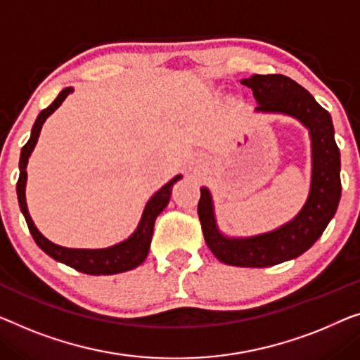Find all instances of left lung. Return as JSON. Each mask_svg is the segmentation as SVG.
<instances>
[{
    "instance_id": "1",
    "label": "left lung",
    "mask_w": 360,
    "mask_h": 360,
    "mask_svg": "<svg viewBox=\"0 0 360 360\" xmlns=\"http://www.w3.org/2000/svg\"><path fill=\"white\" fill-rule=\"evenodd\" d=\"M240 84L254 94L255 112L283 115L299 121L309 131L312 148L307 200L296 217L268 233L248 238L224 234L218 228L210 191L205 186L200 187L197 212L212 254L226 265L265 268L302 255L323 234L341 198V158L330 112L321 108L302 85L281 74H254L240 80Z\"/></svg>"
}]
</instances>
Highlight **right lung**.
<instances>
[{"label": "right lung", "instance_id": "1", "mask_svg": "<svg viewBox=\"0 0 360 360\" xmlns=\"http://www.w3.org/2000/svg\"><path fill=\"white\" fill-rule=\"evenodd\" d=\"M74 92L72 87H66L61 90L60 95L56 96L55 101L40 111V115L37 116L34 122V127H32L30 139L29 142L22 147V152H20V160H19V181H18V200L20 212H22L27 226H29V231L32 238L37 243V245L45 252L46 255H50L51 259L56 262H61V264L74 268V270L87 273V275H116V273L129 271L132 268H136L142 264L143 260L147 259L150 243H152L153 236V226L155 219L160 213H162L166 205H168L171 198V191H173L174 182H178L182 174L174 176L173 179L166 182V184L158 189L155 194L148 198L146 208H143L141 221H139L137 228L134 229V233L129 236L127 239L121 240L115 245H110V248L103 249H71V248H63V245H58L51 243L50 239H46L43 236L39 228L35 226L34 219H32L29 208H27V200H25V186H27V163H29V158L34 148L37 146V141H39L40 131L43 122L46 121V117L53 115L58 108H60L61 103L66 100V96Z\"/></svg>", "mask_w": 360, "mask_h": 360}]
</instances>
